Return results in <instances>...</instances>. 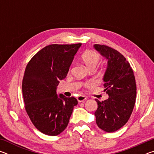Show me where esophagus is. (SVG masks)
Returning <instances> with one entry per match:
<instances>
[{
	"mask_svg": "<svg viewBox=\"0 0 154 154\" xmlns=\"http://www.w3.org/2000/svg\"><path fill=\"white\" fill-rule=\"evenodd\" d=\"M87 99V97H85V96H83V95H80L77 97V100L78 102L79 103H82V102H83V101L86 100Z\"/></svg>",
	"mask_w": 154,
	"mask_h": 154,
	"instance_id": "obj_1",
	"label": "esophagus"
}]
</instances>
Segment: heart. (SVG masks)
<instances>
[{
	"mask_svg": "<svg viewBox=\"0 0 154 154\" xmlns=\"http://www.w3.org/2000/svg\"><path fill=\"white\" fill-rule=\"evenodd\" d=\"M82 58L88 69H95L100 60V57L96 52L91 50L85 51L82 54ZM89 84V83H88Z\"/></svg>",
	"mask_w": 154,
	"mask_h": 154,
	"instance_id": "1",
	"label": "heart"
}]
</instances>
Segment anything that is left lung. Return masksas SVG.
I'll use <instances>...</instances> for the list:
<instances>
[{"instance_id":"1","label":"left lung","mask_w":154,"mask_h":154,"mask_svg":"<svg viewBox=\"0 0 154 154\" xmlns=\"http://www.w3.org/2000/svg\"><path fill=\"white\" fill-rule=\"evenodd\" d=\"M94 48L108 60L103 81L104 91L109 98L101 102L96 99V122L104 131L113 132L126 124L133 111L137 95L135 77L129 62L119 51L105 45L95 44Z\"/></svg>"}]
</instances>
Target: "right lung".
Masks as SVG:
<instances>
[{
	"label": "right lung",
	"instance_id": "add662e5",
	"mask_svg": "<svg viewBox=\"0 0 154 154\" xmlns=\"http://www.w3.org/2000/svg\"><path fill=\"white\" fill-rule=\"evenodd\" d=\"M82 43L52 44L38 51L26 67L22 80L25 109L31 122L42 133L56 136L69 124L75 106L74 97L57 95L59 81L66 77Z\"/></svg>",
	"mask_w": 154,
	"mask_h": 154
}]
</instances>
